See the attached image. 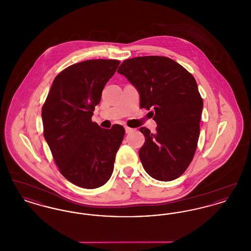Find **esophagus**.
Here are the masks:
<instances>
[{
    "mask_svg": "<svg viewBox=\"0 0 251 251\" xmlns=\"http://www.w3.org/2000/svg\"><path fill=\"white\" fill-rule=\"evenodd\" d=\"M125 131H126V133H130L131 131H132V129L128 126H125Z\"/></svg>",
    "mask_w": 251,
    "mask_h": 251,
    "instance_id": "obj_1",
    "label": "esophagus"
}]
</instances>
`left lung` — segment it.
<instances>
[{
    "mask_svg": "<svg viewBox=\"0 0 251 251\" xmlns=\"http://www.w3.org/2000/svg\"><path fill=\"white\" fill-rule=\"evenodd\" d=\"M138 90L140 107L151 110L157 123L151 132L141 127L145 143L139 158L153 179L179 178L194 158L200 136L203 100L190 72L165 56L123 61L118 70Z\"/></svg>",
    "mask_w": 251,
    "mask_h": 251,
    "instance_id": "obj_1",
    "label": "left lung"
}]
</instances>
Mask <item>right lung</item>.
<instances>
[{
  "instance_id": "add662e5",
  "label": "right lung",
  "mask_w": 251,
  "mask_h": 251,
  "mask_svg": "<svg viewBox=\"0 0 251 251\" xmlns=\"http://www.w3.org/2000/svg\"><path fill=\"white\" fill-rule=\"evenodd\" d=\"M120 63L92 59L68 67L53 80L42 106L44 137L60 173L82 188L107 182L125 134L121 125L106 130L91 120Z\"/></svg>"
}]
</instances>
